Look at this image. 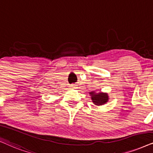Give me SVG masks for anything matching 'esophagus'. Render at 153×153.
Returning <instances> with one entry per match:
<instances>
[{
	"label": "esophagus",
	"mask_w": 153,
	"mask_h": 153,
	"mask_svg": "<svg viewBox=\"0 0 153 153\" xmlns=\"http://www.w3.org/2000/svg\"><path fill=\"white\" fill-rule=\"evenodd\" d=\"M71 88H75V85H71Z\"/></svg>",
	"instance_id": "obj_1"
}]
</instances>
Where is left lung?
Returning <instances> with one entry per match:
<instances>
[{"instance_id":"8db88e82","label":"left lung","mask_w":153,"mask_h":153,"mask_svg":"<svg viewBox=\"0 0 153 153\" xmlns=\"http://www.w3.org/2000/svg\"><path fill=\"white\" fill-rule=\"evenodd\" d=\"M89 94H90V98L93 104L97 106L104 105L109 101V97L107 92H102L101 91L97 92V91L94 90L93 92H89Z\"/></svg>"}]
</instances>
